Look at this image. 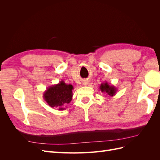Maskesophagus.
<instances>
[{"mask_svg":"<svg viewBox=\"0 0 160 160\" xmlns=\"http://www.w3.org/2000/svg\"><path fill=\"white\" fill-rule=\"evenodd\" d=\"M85 84H88V83H85Z\"/></svg>","mask_w":160,"mask_h":160,"instance_id":"esophagus-1","label":"esophagus"}]
</instances>
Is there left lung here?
Segmentation results:
<instances>
[{
  "mask_svg": "<svg viewBox=\"0 0 160 160\" xmlns=\"http://www.w3.org/2000/svg\"><path fill=\"white\" fill-rule=\"evenodd\" d=\"M99 89L102 93H106L108 95H109L111 97L114 96L117 93L118 91V89L114 85L109 84L107 81L101 83L99 86Z\"/></svg>",
  "mask_w": 160,
  "mask_h": 160,
  "instance_id": "1",
  "label": "left lung"
}]
</instances>
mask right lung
Masks as SVG:
<instances>
[{"instance_id": "right-lung-1", "label": "right lung", "mask_w": 160, "mask_h": 160, "mask_svg": "<svg viewBox=\"0 0 160 160\" xmlns=\"http://www.w3.org/2000/svg\"><path fill=\"white\" fill-rule=\"evenodd\" d=\"M72 85L61 81L59 83L49 86L43 93V98L51 108H57L59 111L64 110L67 104L72 100Z\"/></svg>"}]
</instances>
